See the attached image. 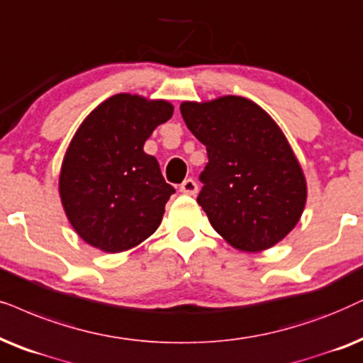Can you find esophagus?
Wrapping results in <instances>:
<instances>
[{"label":"esophagus","instance_id":"obj_1","mask_svg":"<svg viewBox=\"0 0 363 363\" xmlns=\"http://www.w3.org/2000/svg\"><path fill=\"white\" fill-rule=\"evenodd\" d=\"M180 191L185 193V195H196V191H199V185H196L195 180H191V178H188L180 185Z\"/></svg>","mask_w":363,"mask_h":363}]
</instances>
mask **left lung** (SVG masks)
Returning <instances> with one entry per match:
<instances>
[{"label":"left lung","instance_id":"obj_1","mask_svg":"<svg viewBox=\"0 0 363 363\" xmlns=\"http://www.w3.org/2000/svg\"><path fill=\"white\" fill-rule=\"evenodd\" d=\"M188 130L206 147L199 205L233 248L262 252L289 235L307 201L302 167L268 113L242 96L183 101Z\"/></svg>","mask_w":363,"mask_h":363}]
</instances>
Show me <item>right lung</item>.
<instances>
[{
	"instance_id": "right-lung-1",
	"label": "right lung",
	"mask_w": 363,
	"mask_h": 363,
	"mask_svg": "<svg viewBox=\"0 0 363 363\" xmlns=\"http://www.w3.org/2000/svg\"><path fill=\"white\" fill-rule=\"evenodd\" d=\"M172 115V103L120 93L79 125L61 164L60 199L88 245L106 253L126 252L160 227L175 188L143 145Z\"/></svg>"
}]
</instances>
